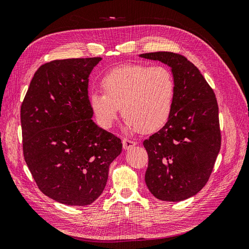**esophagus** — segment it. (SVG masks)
I'll return each mask as SVG.
<instances>
[{
    "instance_id": "34e87169",
    "label": "esophagus",
    "mask_w": 249,
    "mask_h": 249,
    "mask_svg": "<svg viewBox=\"0 0 249 249\" xmlns=\"http://www.w3.org/2000/svg\"><path fill=\"white\" fill-rule=\"evenodd\" d=\"M135 145H136V142L133 141V140H130V139H124L123 140V146H124V149H125V150L134 147Z\"/></svg>"
}]
</instances>
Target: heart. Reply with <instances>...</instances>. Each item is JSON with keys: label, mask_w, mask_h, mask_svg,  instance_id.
I'll list each match as a JSON object with an SVG mask.
<instances>
[{"label": "heart", "mask_w": 249, "mask_h": 249, "mask_svg": "<svg viewBox=\"0 0 249 249\" xmlns=\"http://www.w3.org/2000/svg\"><path fill=\"white\" fill-rule=\"evenodd\" d=\"M102 92L89 95V105L103 129H110L122 108L126 130L158 131L168 122L176 96V81L163 65L125 64L101 81Z\"/></svg>", "instance_id": "b5f03b06"}]
</instances>
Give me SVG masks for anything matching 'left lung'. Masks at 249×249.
<instances>
[{"label": "left lung", "instance_id": "1", "mask_svg": "<svg viewBox=\"0 0 249 249\" xmlns=\"http://www.w3.org/2000/svg\"><path fill=\"white\" fill-rule=\"evenodd\" d=\"M139 57L168 65L176 81L168 122L143 142L148 154L145 183L158 199L182 201L206 185L220 150L215 93L197 67L182 55L156 52Z\"/></svg>", "mask_w": 249, "mask_h": 249}]
</instances>
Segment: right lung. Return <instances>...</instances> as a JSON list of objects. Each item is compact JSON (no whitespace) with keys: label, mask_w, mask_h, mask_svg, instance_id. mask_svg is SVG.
I'll list each match as a JSON object with an SVG mask.
<instances>
[{"label":"right lung","mask_w":249,"mask_h":249,"mask_svg":"<svg viewBox=\"0 0 249 249\" xmlns=\"http://www.w3.org/2000/svg\"><path fill=\"white\" fill-rule=\"evenodd\" d=\"M101 57L55 60L34 73L20 108L25 161L39 190L67 206L103 193L122 140L91 119L89 74Z\"/></svg>","instance_id":"right-lung-1"}]
</instances>
